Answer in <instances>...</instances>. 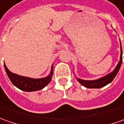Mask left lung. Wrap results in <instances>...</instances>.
I'll return each mask as SVG.
<instances>
[{"label":"left lung","instance_id":"8db88e82","mask_svg":"<svg viewBox=\"0 0 124 124\" xmlns=\"http://www.w3.org/2000/svg\"><path fill=\"white\" fill-rule=\"evenodd\" d=\"M121 44V43H120ZM121 49V55H120V60L117 64V66L115 67V69H114L112 73H109L108 75H106L103 78H101L100 79H95V80H84L81 79H76L79 82V83L82 85H83L84 86L89 88H100L104 87L105 86H106L107 84L110 83L113 81L114 78H115V76L117 74L118 71L119 70L121 65H122V45L120 46Z\"/></svg>","mask_w":124,"mask_h":124}]
</instances>
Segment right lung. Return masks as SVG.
Returning a JSON list of instances; mask_svg holds the SVG:
<instances>
[{"label":"right lung","mask_w":124,"mask_h":124,"mask_svg":"<svg viewBox=\"0 0 124 124\" xmlns=\"http://www.w3.org/2000/svg\"><path fill=\"white\" fill-rule=\"evenodd\" d=\"M4 65H5V69L6 70L7 74L8 75L9 79L11 80L12 84L20 90L27 92L36 91H39V90L42 89L51 82L52 75L54 73L53 66H52L51 71L49 76L44 78H40V79H33V78L23 77L21 75L13 73L7 69L5 63H4Z\"/></svg>","instance_id":"1"}]
</instances>
